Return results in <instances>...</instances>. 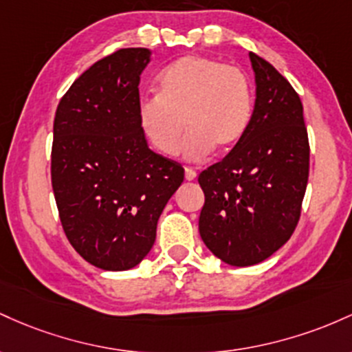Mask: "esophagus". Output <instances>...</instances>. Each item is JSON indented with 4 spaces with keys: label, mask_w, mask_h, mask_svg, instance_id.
I'll return each instance as SVG.
<instances>
[{
    "label": "esophagus",
    "mask_w": 352,
    "mask_h": 352,
    "mask_svg": "<svg viewBox=\"0 0 352 352\" xmlns=\"http://www.w3.org/2000/svg\"><path fill=\"white\" fill-rule=\"evenodd\" d=\"M196 176H197V175H196L195 169H191V168L184 169V177H186V181H195Z\"/></svg>",
    "instance_id": "34e87169"
}]
</instances>
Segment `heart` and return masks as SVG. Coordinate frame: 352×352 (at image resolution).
Wrapping results in <instances>:
<instances>
[{
    "label": "heart",
    "instance_id": "obj_1",
    "mask_svg": "<svg viewBox=\"0 0 352 352\" xmlns=\"http://www.w3.org/2000/svg\"><path fill=\"white\" fill-rule=\"evenodd\" d=\"M157 94L141 98V131L160 153L177 151L184 124L189 129L184 160L203 161L214 146L232 148L246 133L252 116V86L236 66L218 59L188 54L157 74Z\"/></svg>",
    "mask_w": 352,
    "mask_h": 352
}]
</instances>
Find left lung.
Masks as SVG:
<instances>
[{"label":"left lung","instance_id":"8db88e82","mask_svg":"<svg viewBox=\"0 0 352 352\" xmlns=\"http://www.w3.org/2000/svg\"><path fill=\"white\" fill-rule=\"evenodd\" d=\"M256 101L234 148L197 177L204 191L199 234L229 266H252L287 243L309 176L302 104L289 81L250 53Z\"/></svg>","mask_w":352,"mask_h":352}]
</instances>
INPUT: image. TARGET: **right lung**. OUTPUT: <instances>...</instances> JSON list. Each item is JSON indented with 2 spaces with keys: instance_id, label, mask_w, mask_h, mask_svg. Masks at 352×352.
I'll return each instance as SVG.
<instances>
[{
  "instance_id": "right-lung-1",
  "label": "right lung",
  "mask_w": 352,
  "mask_h": 352,
  "mask_svg": "<svg viewBox=\"0 0 352 352\" xmlns=\"http://www.w3.org/2000/svg\"><path fill=\"white\" fill-rule=\"evenodd\" d=\"M148 48L94 63L59 101L51 183L71 246L93 266L126 271L151 251L169 197L184 179L175 161L151 151L138 121Z\"/></svg>"
}]
</instances>
